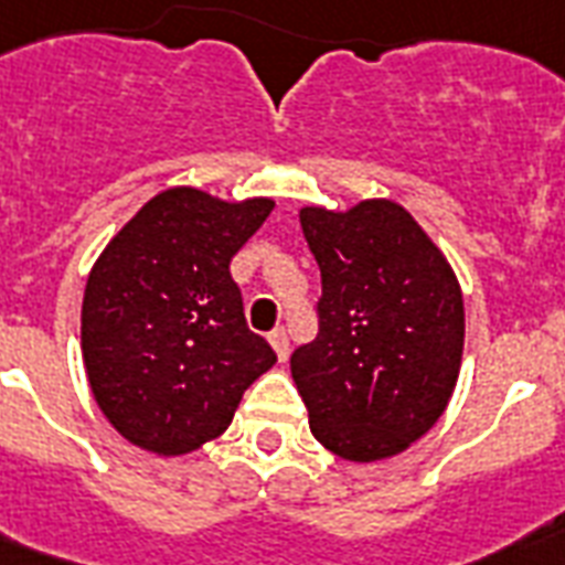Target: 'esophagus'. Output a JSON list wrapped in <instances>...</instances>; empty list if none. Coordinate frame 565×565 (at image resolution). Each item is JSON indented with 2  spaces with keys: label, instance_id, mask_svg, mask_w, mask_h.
Returning a JSON list of instances; mask_svg holds the SVG:
<instances>
[{
  "label": "esophagus",
  "instance_id": "1",
  "mask_svg": "<svg viewBox=\"0 0 565 565\" xmlns=\"http://www.w3.org/2000/svg\"><path fill=\"white\" fill-rule=\"evenodd\" d=\"M270 344H274V351H277L279 360H286L288 356V332L282 330V327H274V330L268 332Z\"/></svg>",
  "mask_w": 565,
  "mask_h": 565
}]
</instances>
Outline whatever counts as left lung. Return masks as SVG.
<instances>
[{
    "mask_svg": "<svg viewBox=\"0 0 565 565\" xmlns=\"http://www.w3.org/2000/svg\"><path fill=\"white\" fill-rule=\"evenodd\" d=\"M321 268L318 335L291 377L323 448L353 462L401 454L439 422L462 362L460 282L413 214L392 200L303 209Z\"/></svg>",
    "mask_w": 565,
    "mask_h": 565,
    "instance_id": "1",
    "label": "left lung"
}]
</instances>
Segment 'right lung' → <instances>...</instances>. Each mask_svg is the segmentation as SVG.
<instances>
[{"instance_id":"obj_1","label":"right lung","mask_w":565,"mask_h":565,"mask_svg":"<svg viewBox=\"0 0 565 565\" xmlns=\"http://www.w3.org/2000/svg\"><path fill=\"white\" fill-rule=\"evenodd\" d=\"M274 200L223 203L196 188L152 196L96 259L82 353L105 418L152 454L221 436L277 353L244 318L230 262Z\"/></svg>"}]
</instances>
